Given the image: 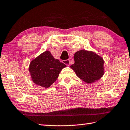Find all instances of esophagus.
<instances>
[{"mask_svg":"<svg viewBox=\"0 0 130 130\" xmlns=\"http://www.w3.org/2000/svg\"><path fill=\"white\" fill-rule=\"evenodd\" d=\"M62 62L63 63H65L68 66H69L70 65V60H63L62 61Z\"/></svg>","mask_w":130,"mask_h":130,"instance_id":"34e87169","label":"esophagus"}]
</instances>
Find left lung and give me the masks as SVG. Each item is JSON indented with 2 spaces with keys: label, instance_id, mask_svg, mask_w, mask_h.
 <instances>
[{
  "label": "left lung",
  "instance_id": "left-lung-1",
  "mask_svg": "<svg viewBox=\"0 0 130 130\" xmlns=\"http://www.w3.org/2000/svg\"><path fill=\"white\" fill-rule=\"evenodd\" d=\"M74 63L70 68L78 77L86 83H91L99 80L104 74V60L96 53L81 50L76 52Z\"/></svg>",
  "mask_w": 130,
  "mask_h": 130
}]
</instances>
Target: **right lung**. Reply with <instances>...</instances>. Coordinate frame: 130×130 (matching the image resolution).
<instances>
[{
	"mask_svg": "<svg viewBox=\"0 0 130 130\" xmlns=\"http://www.w3.org/2000/svg\"><path fill=\"white\" fill-rule=\"evenodd\" d=\"M67 67L65 63L53 57L46 51L31 61L29 71L32 80L36 85L48 88L57 79L61 71Z\"/></svg>",
	"mask_w": 130,
	"mask_h": 130,
	"instance_id": "1",
	"label": "right lung"
}]
</instances>
